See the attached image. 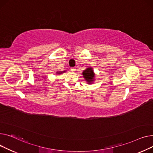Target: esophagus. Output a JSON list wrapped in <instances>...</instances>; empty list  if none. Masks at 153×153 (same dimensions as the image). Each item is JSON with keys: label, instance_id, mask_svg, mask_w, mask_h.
<instances>
[{"label": "esophagus", "instance_id": "obj_1", "mask_svg": "<svg viewBox=\"0 0 153 153\" xmlns=\"http://www.w3.org/2000/svg\"><path fill=\"white\" fill-rule=\"evenodd\" d=\"M70 70H71V71H76V68H74V67H71V68H70Z\"/></svg>", "mask_w": 153, "mask_h": 153}]
</instances>
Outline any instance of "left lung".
<instances>
[{"label":"left lung","mask_w":153,"mask_h":153,"mask_svg":"<svg viewBox=\"0 0 153 153\" xmlns=\"http://www.w3.org/2000/svg\"><path fill=\"white\" fill-rule=\"evenodd\" d=\"M83 75L84 78L87 81L88 83H91L92 82H93L94 74L93 73V68H88L86 70H85V71H83Z\"/></svg>","instance_id":"1"}]
</instances>
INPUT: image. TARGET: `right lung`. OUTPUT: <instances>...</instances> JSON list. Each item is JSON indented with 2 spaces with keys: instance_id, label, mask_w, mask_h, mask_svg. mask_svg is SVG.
<instances>
[{
  "instance_id": "obj_1",
  "label": "right lung",
  "mask_w": 153,
  "mask_h": 153,
  "mask_svg": "<svg viewBox=\"0 0 153 153\" xmlns=\"http://www.w3.org/2000/svg\"><path fill=\"white\" fill-rule=\"evenodd\" d=\"M61 73H62V72H59L58 74H61Z\"/></svg>"
}]
</instances>
